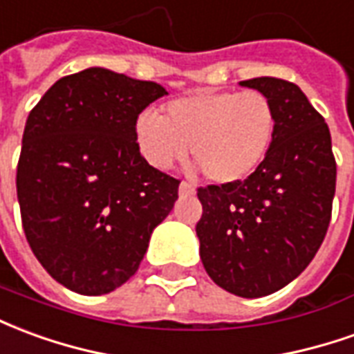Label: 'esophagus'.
<instances>
[{
    "label": "esophagus",
    "instance_id": "esophagus-1",
    "mask_svg": "<svg viewBox=\"0 0 354 354\" xmlns=\"http://www.w3.org/2000/svg\"><path fill=\"white\" fill-rule=\"evenodd\" d=\"M194 192H196V189H194L190 183L183 181L181 185H179V194H181V196H192Z\"/></svg>",
    "mask_w": 354,
    "mask_h": 354
}]
</instances>
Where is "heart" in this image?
Listing matches in <instances>:
<instances>
[{"label":"heart","mask_w":354,"mask_h":354,"mask_svg":"<svg viewBox=\"0 0 354 354\" xmlns=\"http://www.w3.org/2000/svg\"><path fill=\"white\" fill-rule=\"evenodd\" d=\"M277 133V110L261 91H196L169 101L164 114L145 110L135 141L150 165L167 169L190 154L217 185H236L257 171Z\"/></svg>","instance_id":"1"}]
</instances>
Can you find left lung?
<instances>
[{
	"mask_svg": "<svg viewBox=\"0 0 354 354\" xmlns=\"http://www.w3.org/2000/svg\"><path fill=\"white\" fill-rule=\"evenodd\" d=\"M240 85L272 101L274 141L245 181L198 189L196 234L213 282L253 299L290 284L317 255L332 217L335 160L324 118L297 85L267 76Z\"/></svg>",
	"mask_w": 354,
	"mask_h": 354,
	"instance_id": "left-lung-1",
	"label": "left lung"
}]
</instances>
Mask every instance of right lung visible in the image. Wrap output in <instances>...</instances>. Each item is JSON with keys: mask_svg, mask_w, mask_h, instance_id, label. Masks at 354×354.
Wrapping results in <instances>:
<instances>
[{"mask_svg": "<svg viewBox=\"0 0 354 354\" xmlns=\"http://www.w3.org/2000/svg\"><path fill=\"white\" fill-rule=\"evenodd\" d=\"M167 95L112 70L61 77L30 112L17 167L22 229L59 284L114 292L137 272L179 181L141 156L135 122Z\"/></svg>", "mask_w": 354, "mask_h": 354, "instance_id": "add662e5", "label": "right lung"}]
</instances>
